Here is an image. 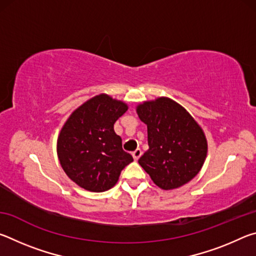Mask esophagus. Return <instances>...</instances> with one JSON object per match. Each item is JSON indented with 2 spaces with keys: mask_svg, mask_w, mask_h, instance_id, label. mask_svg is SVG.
<instances>
[{
  "mask_svg": "<svg viewBox=\"0 0 256 256\" xmlns=\"http://www.w3.org/2000/svg\"><path fill=\"white\" fill-rule=\"evenodd\" d=\"M132 156H133L134 160H138V159L140 158L141 156H142V151H141V149H136V150L134 151V152L132 154Z\"/></svg>",
  "mask_w": 256,
  "mask_h": 256,
  "instance_id": "obj_1",
  "label": "esophagus"
}]
</instances>
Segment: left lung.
Returning a JSON list of instances; mask_svg holds the SVG:
<instances>
[{
	"label": "left lung",
	"instance_id": "8db88e82",
	"mask_svg": "<svg viewBox=\"0 0 256 256\" xmlns=\"http://www.w3.org/2000/svg\"><path fill=\"white\" fill-rule=\"evenodd\" d=\"M148 128L149 149L138 159L154 183L162 190L178 188L201 170L208 154L202 128L178 102L159 97L136 106Z\"/></svg>",
	"mask_w": 256,
	"mask_h": 256
}]
</instances>
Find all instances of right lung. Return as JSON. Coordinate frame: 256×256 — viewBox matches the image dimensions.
<instances>
[{
	"mask_svg": "<svg viewBox=\"0 0 256 256\" xmlns=\"http://www.w3.org/2000/svg\"><path fill=\"white\" fill-rule=\"evenodd\" d=\"M128 104L97 94L72 112L58 138V157L68 178L90 192H105L118 183L120 172L133 162L122 148L114 124Z\"/></svg>",
	"mask_w": 256,
	"mask_h": 256,
	"instance_id": "1",
	"label": "right lung"
}]
</instances>
